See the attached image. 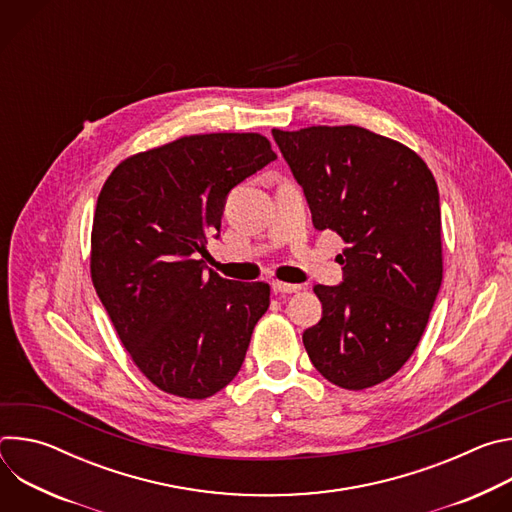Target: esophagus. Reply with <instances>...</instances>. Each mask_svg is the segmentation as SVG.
Masks as SVG:
<instances>
[{"label": "esophagus", "mask_w": 512, "mask_h": 512, "mask_svg": "<svg viewBox=\"0 0 512 512\" xmlns=\"http://www.w3.org/2000/svg\"><path fill=\"white\" fill-rule=\"evenodd\" d=\"M271 287L275 294H298V291L302 289V285H298V283H283V281H273Z\"/></svg>", "instance_id": "34e87169"}]
</instances>
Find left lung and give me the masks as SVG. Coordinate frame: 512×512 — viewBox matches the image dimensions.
<instances>
[{
    "mask_svg": "<svg viewBox=\"0 0 512 512\" xmlns=\"http://www.w3.org/2000/svg\"><path fill=\"white\" fill-rule=\"evenodd\" d=\"M318 231L346 249L338 285H314L322 318L304 332L316 371L360 391L413 354L442 285L440 192L403 143L356 125L273 129Z\"/></svg>",
    "mask_w": 512,
    "mask_h": 512,
    "instance_id": "obj_1",
    "label": "left lung"
}]
</instances>
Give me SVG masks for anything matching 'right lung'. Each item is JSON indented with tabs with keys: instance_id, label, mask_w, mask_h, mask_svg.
I'll use <instances>...</instances> for the list:
<instances>
[{
	"instance_id": "obj_1",
	"label": "right lung",
	"mask_w": 512,
	"mask_h": 512,
	"mask_svg": "<svg viewBox=\"0 0 512 512\" xmlns=\"http://www.w3.org/2000/svg\"><path fill=\"white\" fill-rule=\"evenodd\" d=\"M277 156L259 133L180 137L121 162L95 208L91 277L123 346L162 391L206 399L241 371L269 285L204 271L229 192Z\"/></svg>"
}]
</instances>
